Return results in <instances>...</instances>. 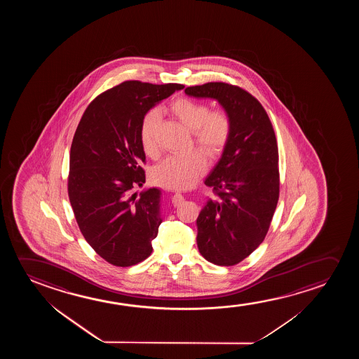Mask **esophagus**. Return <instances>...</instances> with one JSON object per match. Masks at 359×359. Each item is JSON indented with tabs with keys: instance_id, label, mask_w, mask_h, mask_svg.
Returning <instances> with one entry per match:
<instances>
[{
	"instance_id": "obj_1",
	"label": "esophagus",
	"mask_w": 359,
	"mask_h": 359,
	"mask_svg": "<svg viewBox=\"0 0 359 359\" xmlns=\"http://www.w3.org/2000/svg\"><path fill=\"white\" fill-rule=\"evenodd\" d=\"M172 202L174 206H179V205H182V202H184V196H182L180 192H177V194H174Z\"/></svg>"
}]
</instances>
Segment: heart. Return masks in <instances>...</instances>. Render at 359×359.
Masks as SVG:
<instances>
[{"instance_id": "obj_1", "label": "heart", "mask_w": 359, "mask_h": 359, "mask_svg": "<svg viewBox=\"0 0 359 359\" xmlns=\"http://www.w3.org/2000/svg\"><path fill=\"white\" fill-rule=\"evenodd\" d=\"M169 111L192 131V141L207 157H217L226 147L231 136V120L224 110H210V107L202 102L179 98L170 104ZM158 125L159 114L152 110L143 116L140 126L143 151L152 158L157 157L159 153ZM206 165V159L198 151L184 156H172L153 169V182L170 190L187 189L201 177Z\"/></svg>"}]
</instances>
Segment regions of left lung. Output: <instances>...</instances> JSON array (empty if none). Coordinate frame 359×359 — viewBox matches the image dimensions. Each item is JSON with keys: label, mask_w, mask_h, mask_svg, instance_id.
<instances>
[{"label": "left lung", "mask_w": 359, "mask_h": 359, "mask_svg": "<svg viewBox=\"0 0 359 359\" xmlns=\"http://www.w3.org/2000/svg\"><path fill=\"white\" fill-rule=\"evenodd\" d=\"M185 93L215 99L231 120L229 140L205 180L217 198H208L197 217L196 241L207 261L236 265L264 241L278 202L275 131L259 100L236 86L210 82Z\"/></svg>", "instance_id": "8db88e82"}]
</instances>
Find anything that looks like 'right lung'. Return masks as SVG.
I'll list each match as a JSON object with an SVG mask.
<instances>
[{
	"label": "right lung",
	"mask_w": 359,
	"mask_h": 359,
	"mask_svg": "<svg viewBox=\"0 0 359 359\" xmlns=\"http://www.w3.org/2000/svg\"><path fill=\"white\" fill-rule=\"evenodd\" d=\"M182 84L126 81L94 99L79 121L69 152V197L84 239L109 264L136 265L152 254L162 223V191L140 195L146 161L143 116Z\"/></svg>",
	"instance_id": "obj_1"
}]
</instances>
